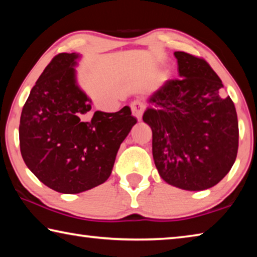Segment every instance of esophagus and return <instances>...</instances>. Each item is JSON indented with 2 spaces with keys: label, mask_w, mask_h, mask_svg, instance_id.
Returning <instances> with one entry per match:
<instances>
[{
  "label": "esophagus",
  "mask_w": 257,
  "mask_h": 257,
  "mask_svg": "<svg viewBox=\"0 0 257 257\" xmlns=\"http://www.w3.org/2000/svg\"><path fill=\"white\" fill-rule=\"evenodd\" d=\"M132 112H133V115L136 118L138 121L142 120V116H143V113H144L145 110V104L141 102V101H135L132 103Z\"/></svg>",
  "instance_id": "1"
}]
</instances>
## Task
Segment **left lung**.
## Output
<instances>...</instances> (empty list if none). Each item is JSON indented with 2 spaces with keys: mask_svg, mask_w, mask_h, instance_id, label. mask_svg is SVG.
I'll return each instance as SVG.
<instances>
[{
  "mask_svg": "<svg viewBox=\"0 0 257 257\" xmlns=\"http://www.w3.org/2000/svg\"><path fill=\"white\" fill-rule=\"evenodd\" d=\"M179 79L152 93L143 121L153 133L152 152L160 177L177 188L215 186L232 168L238 152V120L222 81L206 61L175 52Z\"/></svg>",
  "mask_w": 257,
  "mask_h": 257,
  "instance_id": "obj_1",
  "label": "left lung"
}]
</instances>
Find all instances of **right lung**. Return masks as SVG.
I'll use <instances>...</instances> for the list:
<instances>
[{
  "mask_svg": "<svg viewBox=\"0 0 257 257\" xmlns=\"http://www.w3.org/2000/svg\"><path fill=\"white\" fill-rule=\"evenodd\" d=\"M78 53L51 61L30 90L20 116V151L40 181L79 194L111 176L121 143L137 120L129 106L90 114L92 99L77 81Z\"/></svg>",
  "mask_w": 257,
  "mask_h": 257,
  "instance_id": "1",
  "label": "right lung"
}]
</instances>
